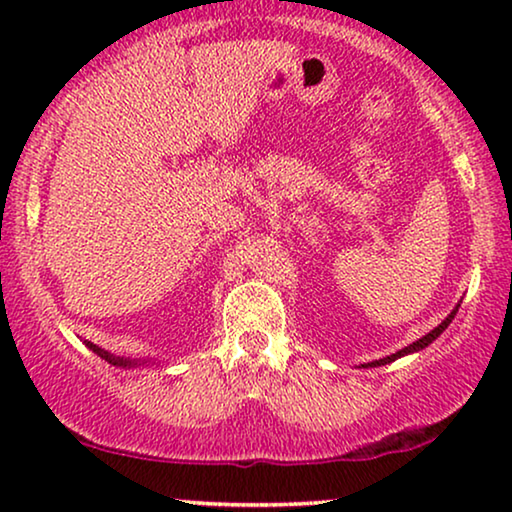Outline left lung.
Here are the masks:
<instances>
[{"instance_id":"8db88e82","label":"left lung","mask_w":512,"mask_h":512,"mask_svg":"<svg viewBox=\"0 0 512 512\" xmlns=\"http://www.w3.org/2000/svg\"><path fill=\"white\" fill-rule=\"evenodd\" d=\"M457 310H459V305H457V307H454V310H452L450 314H447V317H445L443 321H440V324H438L436 328H433V331H429V333H426V335H424V338H419L417 342H412V345H408V347H403V349H401V352H396V354H391V356H387V359H380V361H373V363H368V366H370V368H375V366H387V363H391V361H396V359H401V356H408V354L422 352V349H424V347H429V345H431V342H433V340H436V338H438V335H440V333H443L447 326H450V321L454 319V314H457Z\"/></svg>"}]
</instances>
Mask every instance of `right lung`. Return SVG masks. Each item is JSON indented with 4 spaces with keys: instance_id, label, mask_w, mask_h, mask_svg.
Here are the masks:
<instances>
[{
    "instance_id": "1",
    "label": "right lung",
    "mask_w": 512,
    "mask_h": 512,
    "mask_svg": "<svg viewBox=\"0 0 512 512\" xmlns=\"http://www.w3.org/2000/svg\"><path fill=\"white\" fill-rule=\"evenodd\" d=\"M88 347L93 349V352H95L97 356H100V359L109 361L111 366H121V368H132V366H137V361H130V359H123V356H114V354H109L107 349L97 347V345H93V342H88ZM139 366H142V363H139Z\"/></svg>"
}]
</instances>
